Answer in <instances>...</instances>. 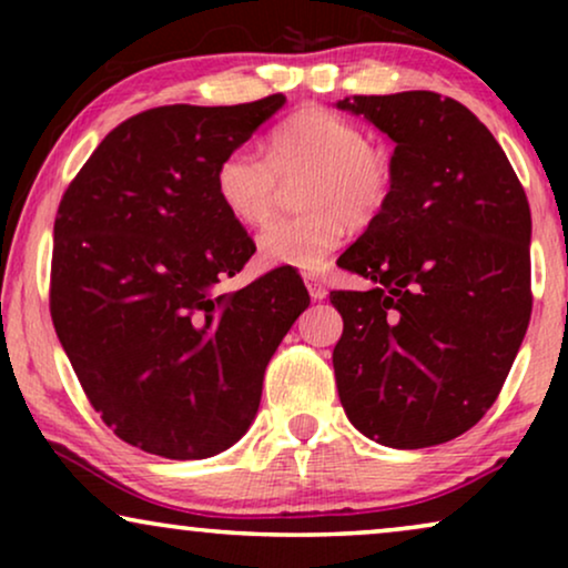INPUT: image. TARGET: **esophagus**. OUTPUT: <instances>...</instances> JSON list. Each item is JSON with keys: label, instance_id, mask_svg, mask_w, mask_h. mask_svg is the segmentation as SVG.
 <instances>
[{"label": "esophagus", "instance_id": "1", "mask_svg": "<svg viewBox=\"0 0 568 568\" xmlns=\"http://www.w3.org/2000/svg\"><path fill=\"white\" fill-rule=\"evenodd\" d=\"M305 284H307V292H310V297H313V300H325V294H328V290H325V282L321 276L305 274Z\"/></svg>", "mask_w": 568, "mask_h": 568}]
</instances>
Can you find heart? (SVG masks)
<instances>
[{
	"mask_svg": "<svg viewBox=\"0 0 568 568\" xmlns=\"http://www.w3.org/2000/svg\"><path fill=\"white\" fill-rule=\"evenodd\" d=\"M307 178L302 214L282 216L258 235V261L268 268L321 271L352 227H367L395 191V162L369 144L359 123L321 105L300 108L271 131L266 158L235 146L214 170V191L232 220L261 227L278 204V189Z\"/></svg>",
	"mask_w": 568,
	"mask_h": 568,
	"instance_id": "obj_1",
	"label": "heart"
}]
</instances>
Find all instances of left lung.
Masks as SVG:
<instances>
[{
  "label": "left lung",
  "mask_w": 568,
  "mask_h": 568,
  "mask_svg": "<svg viewBox=\"0 0 568 568\" xmlns=\"http://www.w3.org/2000/svg\"><path fill=\"white\" fill-rule=\"evenodd\" d=\"M395 142L390 204L338 258V398L364 437L442 445L494 406L530 323V204L491 131L429 90L338 100Z\"/></svg>",
  "instance_id": "1"
}]
</instances>
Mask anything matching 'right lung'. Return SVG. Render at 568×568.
<instances>
[{
  "label": "right lung",
  "instance_id": "1",
  "mask_svg": "<svg viewBox=\"0 0 568 568\" xmlns=\"http://www.w3.org/2000/svg\"><path fill=\"white\" fill-rule=\"evenodd\" d=\"M286 103L162 105L90 154L53 222L51 317L84 395L115 437L170 460L235 445L263 372L310 305L297 271L222 294L255 245L214 170Z\"/></svg>",
  "mask_w": 568,
  "mask_h": 568
}]
</instances>
